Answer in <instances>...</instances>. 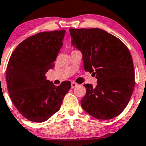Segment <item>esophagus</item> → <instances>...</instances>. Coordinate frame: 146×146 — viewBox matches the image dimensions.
Returning a JSON list of instances; mask_svg holds the SVG:
<instances>
[{"instance_id": "1", "label": "esophagus", "mask_w": 146, "mask_h": 146, "mask_svg": "<svg viewBox=\"0 0 146 146\" xmlns=\"http://www.w3.org/2000/svg\"><path fill=\"white\" fill-rule=\"evenodd\" d=\"M77 86H78V84H76V83L74 82H71V88H72V89H73V88H75Z\"/></svg>"}]
</instances>
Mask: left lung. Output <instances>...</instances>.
Masks as SVG:
<instances>
[{
  "mask_svg": "<svg viewBox=\"0 0 146 146\" xmlns=\"http://www.w3.org/2000/svg\"><path fill=\"white\" fill-rule=\"evenodd\" d=\"M71 44L81 51L84 70L92 73L97 85L86 89L81 105L97 119L108 120L125 110L134 91L133 61L127 46L99 28L69 29Z\"/></svg>",
  "mask_w": 146,
  "mask_h": 146,
  "instance_id": "1",
  "label": "left lung"
}]
</instances>
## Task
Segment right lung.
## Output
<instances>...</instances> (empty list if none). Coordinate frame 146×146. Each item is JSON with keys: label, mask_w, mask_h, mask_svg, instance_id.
Segmentation results:
<instances>
[{"label": "right lung", "mask_w": 146, "mask_h": 146, "mask_svg": "<svg viewBox=\"0 0 146 146\" xmlns=\"http://www.w3.org/2000/svg\"><path fill=\"white\" fill-rule=\"evenodd\" d=\"M66 30L42 32L18 45L7 67L6 82L18 111L33 122H44L60 110L71 86L69 81L55 86L45 75L52 69L63 45Z\"/></svg>", "instance_id": "add662e5"}]
</instances>
